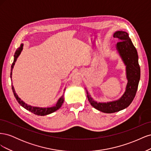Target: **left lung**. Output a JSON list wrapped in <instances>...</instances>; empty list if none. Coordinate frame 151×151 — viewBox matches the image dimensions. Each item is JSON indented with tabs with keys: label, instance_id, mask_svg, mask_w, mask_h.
I'll return each mask as SVG.
<instances>
[{
	"label": "left lung",
	"instance_id": "8db88e82",
	"mask_svg": "<svg viewBox=\"0 0 151 151\" xmlns=\"http://www.w3.org/2000/svg\"><path fill=\"white\" fill-rule=\"evenodd\" d=\"M113 37L119 41L116 44V49L126 65L128 83L126 90L122 96L116 101L108 103H98L93 100L86 91L87 98L92 106L98 110L106 113L119 111L127 108L133 101L137 91L140 77V68L138 61V54L134 46L129 34L125 31H118Z\"/></svg>",
	"mask_w": 151,
	"mask_h": 151
}]
</instances>
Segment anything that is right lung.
Masks as SVG:
<instances>
[{
    "label": "right lung",
    "mask_w": 151,
    "mask_h": 151,
    "mask_svg": "<svg viewBox=\"0 0 151 151\" xmlns=\"http://www.w3.org/2000/svg\"><path fill=\"white\" fill-rule=\"evenodd\" d=\"M22 47H23V44H21V46L16 50V51L15 52V55H14V62H13L12 64L11 65V80H12V68L14 67V64H15V62L17 60V57H19V55L21 51H22ZM12 91L14 93V96H15L16 100L17 101V102L19 103L22 107L24 108L25 109H26L27 110H28V111H31V113L35 114V115H39V116H45V115H49V114L52 113L54 111H57V109H58L62 106V105L63 101H64V96H63V95H62V96L61 98H60V99L58 100V101L56 103V104L54 105V106H52V107L40 108V107L31 106H29V105H28V104H26L23 101H22V100L19 97H18V96L15 93V91H14V89L13 86L12 87ZM65 89H64V92H65Z\"/></svg>",
    "instance_id": "obj_1"
}]
</instances>
